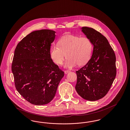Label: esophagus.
<instances>
[{"mask_svg": "<svg viewBox=\"0 0 130 130\" xmlns=\"http://www.w3.org/2000/svg\"><path fill=\"white\" fill-rule=\"evenodd\" d=\"M70 71H67V70H66V71H64V73H65V74H68V73H70Z\"/></svg>", "mask_w": 130, "mask_h": 130, "instance_id": "obj_1", "label": "esophagus"}]
</instances>
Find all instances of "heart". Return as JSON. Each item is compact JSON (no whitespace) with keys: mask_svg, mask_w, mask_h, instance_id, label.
Masks as SVG:
<instances>
[{"mask_svg":"<svg viewBox=\"0 0 130 130\" xmlns=\"http://www.w3.org/2000/svg\"><path fill=\"white\" fill-rule=\"evenodd\" d=\"M57 45H53L50 49V57L57 65H61L64 59L67 57L65 67L71 69L78 64L82 66L90 60L93 52L92 40L86 37L68 35L63 36Z\"/></svg>","mask_w":130,"mask_h":130,"instance_id":"b5f03b06","label":"heart"}]
</instances>
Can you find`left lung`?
<instances>
[{
    "label": "left lung",
    "mask_w": 130,
    "mask_h": 130,
    "mask_svg": "<svg viewBox=\"0 0 130 130\" xmlns=\"http://www.w3.org/2000/svg\"><path fill=\"white\" fill-rule=\"evenodd\" d=\"M81 29L92 40L93 49L90 60L76 71L75 90L83 99L95 101L105 96L115 79L116 57L108 40L101 34L87 27Z\"/></svg>",
    "instance_id": "1"
}]
</instances>
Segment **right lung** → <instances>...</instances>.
Listing matches in <instances>:
<instances>
[{"mask_svg": "<svg viewBox=\"0 0 130 130\" xmlns=\"http://www.w3.org/2000/svg\"><path fill=\"white\" fill-rule=\"evenodd\" d=\"M55 33L50 30L34 31L19 42L14 51L12 71L15 88L34 105L51 102L64 75L50 57Z\"/></svg>", "mask_w": 130, "mask_h": 130, "instance_id": "right-lung-1", "label": "right lung"}]
</instances>
